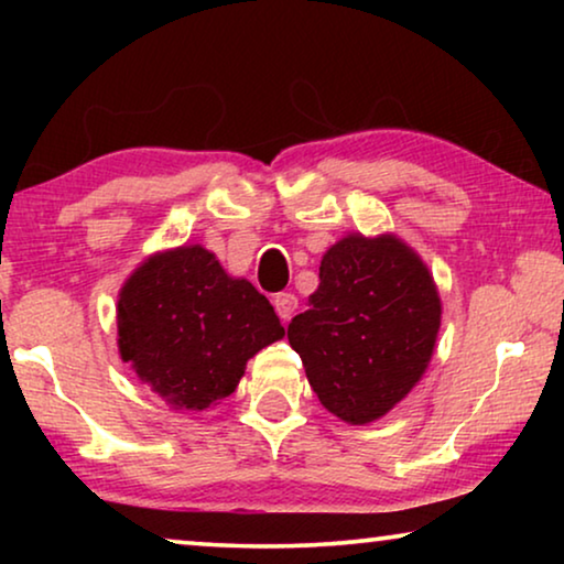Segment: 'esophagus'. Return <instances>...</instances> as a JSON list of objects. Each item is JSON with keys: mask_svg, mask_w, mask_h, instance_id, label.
I'll return each mask as SVG.
<instances>
[{"mask_svg": "<svg viewBox=\"0 0 564 564\" xmlns=\"http://www.w3.org/2000/svg\"><path fill=\"white\" fill-rule=\"evenodd\" d=\"M274 307H276V315L288 323L292 315L297 313V297L292 295V292H280V295L274 297Z\"/></svg>", "mask_w": 564, "mask_h": 564, "instance_id": "esophagus-1", "label": "esophagus"}]
</instances>
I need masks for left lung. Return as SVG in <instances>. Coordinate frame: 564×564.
Listing matches in <instances>:
<instances>
[{
  "label": "left lung",
  "mask_w": 564,
  "mask_h": 564,
  "mask_svg": "<svg viewBox=\"0 0 564 564\" xmlns=\"http://www.w3.org/2000/svg\"><path fill=\"white\" fill-rule=\"evenodd\" d=\"M442 297L426 261L395 234H346L288 338L321 405L351 426L390 413L426 375Z\"/></svg>",
  "instance_id": "left-lung-1"
}]
</instances>
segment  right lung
I'll list each match as a JSON object with an SVG mask.
<instances>
[{
    "instance_id": "right-lung-1",
    "label": "right lung",
    "mask_w": 564,
    "mask_h": 564,
    "mask_svg": "<svg viewBox=\"0 0 564 564\" xmlns=\"http://www.w3.org/2000/svg\"><path fill=\"white\" fill-rule=\"evenodd\" d=\"M282 336L269 300L199 243L151 253L118 292L120 359L174 411L218 405Z\"/></svg>"
}]
</instances>
